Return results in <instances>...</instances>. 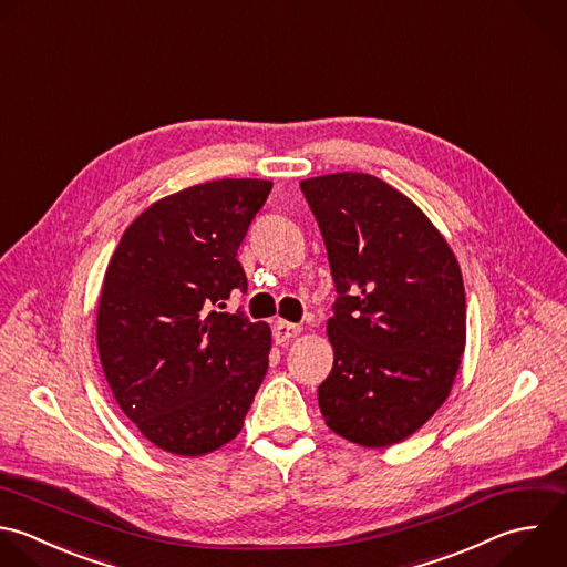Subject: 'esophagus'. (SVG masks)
I'll return each mask as SVG.
<instances>
[{"label": "esophagus", "mask_w": 567, "mask_h": 567, "mask_svg": "<svg viewBox=\"0 0 567 567\" xmlns=\"http://www.w3.org/2000/svg\"><path fill=\"white\" fill-rule=\"evenodd\" d=\"M299 332H301V326H297V323L275 321V326H272V337L277 343H286V341L295 339Z\"/></svg>", "instance_id": "esophagus-1"}]
</instances>
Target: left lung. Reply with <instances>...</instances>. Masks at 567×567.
<instances>
[{
    "instance_id": "left-lung-1",
    "label": "left lung",
    "mask_w": 567,
    "mask_h": 567,
    "mask_svg": "<svg viewBox=\"0 0 567 567\" xmlns=\"http://www.w3.org/2000/svg\"><path fill=\"white\" fill-rule=\"evenodd\" d=\"M339 292L319 385L332 432L388 447L414 434L447 399L465 350L458 261L425 213L368 173L303 179Z\"/></svg>"
}]
</instances>
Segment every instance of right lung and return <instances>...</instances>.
Returning a JSON list of instances; mask_svg holds the SVG:
<instances>
[{
    "mask_svg": "<svg viewBox=\"0 0 567 567\" xmlns=\"http://www.w3.org/2000/svg\"><path fill=\"white\" fill-rule=\"evenodd\" d=\"M272 182L217 179L148 206L122 235L97 306V350L122 412L157 447L202 456L241 427L270 326L219 312L248 288L237 250Z\"/></svg>",
    "mask_w": 567,
    "mask_h": 567,
    "instance_id": "add662e5",
    "label": "right lung"
}]
</instances>
